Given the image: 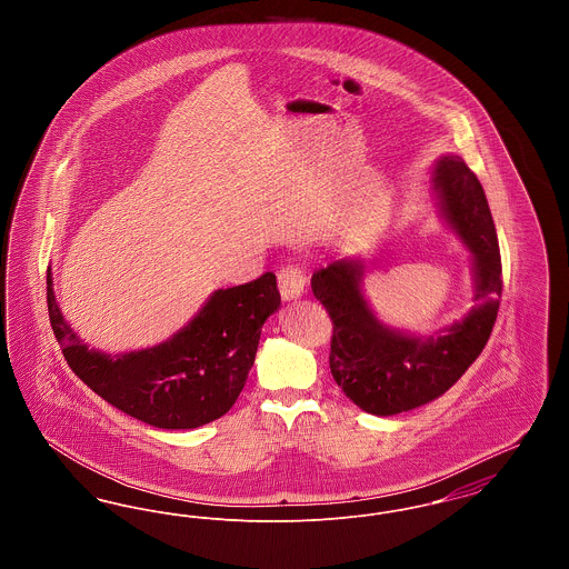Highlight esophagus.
<instances>
[{"label": "esophagus", "instance_id": "34e87169", "mask_svg": "<svg viewBox=\"0 0 569 569\" xmlns=\"http://www.w3.org/2000/svg\"><path fill=\"white\" fill-rule=\"evenodd\" d=\"M277 281H279V292L283 300H297L302 297L305 286H307L305 274L295 264H288L277 272Z\"/></svg>", "mask_w": 569, "mask_h": 569}]
</instances>
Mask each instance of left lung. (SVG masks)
I'll use <instances>...</instances> for the list:
<instances>
[{
  "instance_id": "obj_1",
  "label": "left lung",
  "mask_w": 569,
  "mask_h": 569,
  "mask_svg": "<svg viewBox=\"0 0 569 569\" xmlns=\"http://www.w3.org/2000/svg\"><path fill=\"white\" fill-rule=\"evenodd\" d=\"M433 190L446 223L471 253L476 305L433 335L383 325L362 292L367 267L339 258L313 272L311 290L332 320L330 373L367 413L395 416L427 406L452 388L487 346L501 298V256L487 196L459 156L433 168Z\"/></svg>"
}]
</instances>
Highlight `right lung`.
I'll list each match as a JSON object with an SVG mask.
<instances>
[{"label":"right lung","instance_id":"right-lung-1","mask_svg":"<svg viewBox=\"0 0 569 569\" xmlns=\"http://www.w3.org/2000/svg\"><path fill=\"white\" fill-rule=\"evenodd\" d=\"M54 337L70 369L110 406L158 429H196L221 418L243 390L262 326L281 297L272 272L216 290L188 325L153 348L107 353L66 322L47 272Z\"/></svg>","mask_w":569,"mask_h":569}]
</instances>
